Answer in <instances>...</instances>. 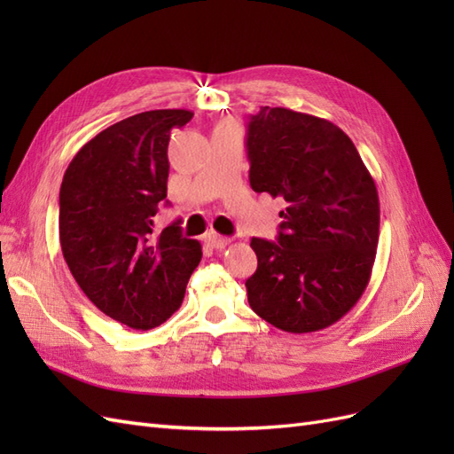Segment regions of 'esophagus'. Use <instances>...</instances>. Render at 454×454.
Listing matches in <instances>:
<instances>
[{"label": "esophagus", "mask_w": 454, "mask_h": 454, "mask_svg": "<svg viewBox=\"0 0 454 454\" xmlns=\"http://www.w3.org/2000/svg\"><path fill=\"white\" fill-rule=\"evenodd\" d=\"M204 240H206V244H208L210 248H214V250H223L225 246L231 242L227 237L217 235V232H208V235L204 237Z\"/></svg>", "instance_id": "esophagus-1"}]
</instances>
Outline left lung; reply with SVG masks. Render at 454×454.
<instances>
[{"instance_id":"obj_1","label":"left lung","mask_w":454,"mask_h":454,"mask_svg":"<svg viewBox=\"0 0 454 454\" xmlns=\"http://www.w3.org/2000/svg\"><path fill=\"white\" fill-rule=\"evenodd\" d=\"M246 149L255 193L284 199L277 242L252 239L248 303L287 333L340 320L362 297L379 244V195L348 136L286 107L250 117Z\"/></svg>"}]
</instances>
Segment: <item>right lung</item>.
<instances>
[{
    "instance_id": "obj_1",
    "label": "right lung",
    "mask_w": 454,
    "mask_h": 454,
    "mask_svg": "<svg viewBox=\"0 0 454 454\" xmlns=\"http://www.w3.org/2000/svg\"><path fill=\"white\" fill-rule=\"evenodd\" d=\"M189 109H153L122 119L77 151L60 187V246L83 294L109 318L153 329L180 309L202 257L180 222L153 232L167 199L170 130Z\"/></svg>"
}]
</instances>
